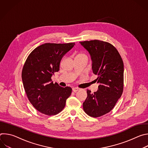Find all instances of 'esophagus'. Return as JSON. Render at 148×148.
I'll return each instance as SVG.
<instances>
[{
    "instance_id": "34e87169",
    "label": "esophagus",
    "mask_w": 148,
    "mask_h": 148,
    "mask_svg": "<svg viewBox=\"0 0 148 148\" xmlns=\"http://www.w3.org/2000/svg\"><path fill=\"white\" fill-rule=\"evenodd\" d=\"M78 90H79V88H77V87H74V88H73V91L74 92L78 91Z\"/></svg>"
}]
</instances>
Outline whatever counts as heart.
Masks as SVG:
<instances>
[{
	"mask_svg": "<svg viewBox=\"0 0 148 148\" xmlns=\"http://www.w3.org/2000/svg\"><path fill=\"white\" fill-rule=\"evenodd\" d=\"M78 56H86V55H84L83 54H79Z\"/></svg>",
	"mask_w": 148,
	"mask_h": 148,
	"instance_id": "b5f03b06",
	"label": "heart"
}]
</instances>
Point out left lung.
<instances>
[{"label": "left lung", "mask_w": 148, "mask_h": 148, "mask_svg": "<svg viewBox=\"0 0 148 148\" xmlns=\"http://www.w3.org/2000/svg\"><path fill=\"white\" fill-rule=\"evenodd\" d=\"M79 43L91 56L92 70L98 75L95 81L99 84L97 92L87 90L83 109L89 116L97 118L110 112L122 95L123 62L116 49L108 42L94 40Z\"/></svg>", "instance_id": "1"}]
</instances>
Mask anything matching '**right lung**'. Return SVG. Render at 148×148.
Here are the masks:
<instances>
[{
  "mask_svg": "<svg viewBox=\"0 0 148 148\" xmlns=\"http://www.w3.org/2000/svg\"><path fill=\"white\" fill-rule=\"evenodd\" d=\"M75 45L45 43L36 47L28 56L22 70V78L27 98L40 112L54 115L65 107L72 89L53 84L51 77L60 70L63 57Z\"/></svg>",
  "mask_w": 148,
  "mask_h": 148,
  "instance_id": "add662e5",
  "label": "right lung"
}]
</instances>
